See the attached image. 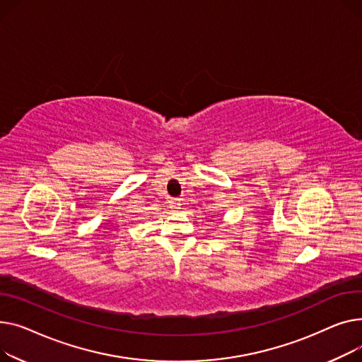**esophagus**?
I'll use <instances>...</instances> for the list:
<instances>
[{"instance_id": "esophagus-1", "label": "esophagus", "mask_w": 362, "mask_h": 362, "mask_svg": "<svg viewBox=\"0 0 362 362\" xmlns=\"http://www.w3.org/2000/svg\"><path fill=\"white\" fill-rule=\"evenodd\" d=\"M173 204H174V207H180V204H181V200L178 199V200H175Z\"/></svg>"}]
</instances>
